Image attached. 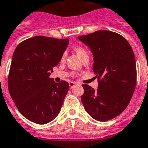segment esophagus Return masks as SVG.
I'll return each instance as SVG.
<instances>
[{
  "instance_id": "1",
  "label": "esophagus",
  "mask_w": 148,
  "mask_h": 148,
  "mask_svg": "<svg viewBox=\"0 0 148 148\" xmlns=\"http://www.w3.org/2000/svg\"><path fill=\"white\" fill-rule=\"evenodd\" d=\"M69 88H73V87H75V85H76V83L74 82H70L69 83Z\"/></svg>"
}]
</instances>
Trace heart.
Instances as JSON below:
<instances>
[{"mask_svg": "<svg viewBox=\"0 0 148 148\" xmlns=\"http://www.w3.org/2000/svg\"><path fill=\"white\" fill-rule=\"evenodd\" d=\"M75 51H76L77 54L79 55L81 58H83V57H85V56H88V55L87 51H86L84 47H80V46H77V47H75ZM66 53L65 52V53L63 54V56H62V60L64 59L66 57Z\"/></svg>", "mask_w": 148, "mask_h": 148, "instance_id": "1", "label": "heart"}]
</instances>
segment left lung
Returning a JSON list of instances; mask_svg holds the SVG:
<instances>
[{"label":"left lung","mask_w":148,"mask_h":148,"mask_svg":"<svg viewBox=\"0 0 148 148\" xmlns=\"http://www.w3.org/2000/svg\"><path fill=\"white\" fill-rule=\"evenodd\" d=\"M78 38L93 54V71L98 79L97 90L83 84L81 97L85 110L97 121L115 118L129 105L137 79L132 48L116 32L100 30Z\"/></svg>","instance_id":"1"}]
</instances>
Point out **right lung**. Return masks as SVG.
<instances>
[{"mask_svg": "<svg viewBox=\"0 0 148 148\" xmlns=\"http://www.w3.org/2000/svg\"><path fill=\"white\" fill-rule=\"evenodd\" d=\"M69 39L35 36L16 47L8 75L10 95L23 116L46 124L59 114L69 83H56L50 75L60 63Z\"/></svg>", "mask_w": 148, "mask_h": 148, "instance_id": "1", "label": "right lung"}]
</instances>
